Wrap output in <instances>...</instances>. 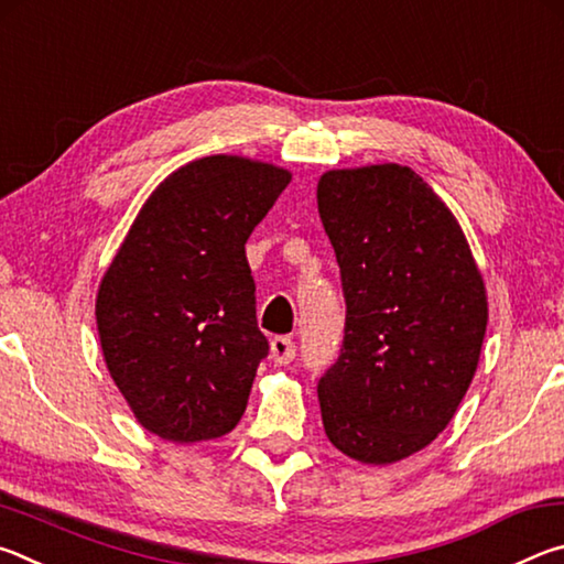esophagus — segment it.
I'll return each mask as SVG.
<instances>
[{
    "label": "esophagus",
    "instance_id": "esophagus-1",
    "mask_svg": "<svg viewBox=\"0 0 564 564\" xmlns=\"http://www.w3.org/2000/svg\"><path fill=\"white\" fill-rule=\"evenodd\" d=\"M295 358V343L289 336H275L271 340V360L275 366H285Z\"/></svg>",
    "mask_w": 564,
    "mask_h": 564
}]
</instances>
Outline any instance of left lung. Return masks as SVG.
<instances>
[{"label":"left lung","mask_w":564,"mask_h":564,"mask_svg":"<svg viewBox=\"0 0 564 564\" xmlns=\"http://www.w3.org/2000/svg\"><path fill=\"white\" fill-rule=\"evenodd\" d=\"M316 196L346 295L323 427L350 460L393 465L431 445L470 388L488 291L455 214L413 169H330Z\"/></svg>","instance_id":"obj_1"}]
</instances>
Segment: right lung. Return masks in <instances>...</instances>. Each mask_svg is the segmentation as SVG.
Segmentation results:
<instances>
[{
	"label": "right lung",
	"instance_id": "add662e5",
	"mask_svg": "<svg viewBox=\"0 0 564 564\" xmlns=\"http://www.w3.org/2000/svg\"><path fill=\"white\" fill-rule=\"evenodd\" d=\"M289 184L283 166L214 154L171 171L139 208L94 313L109 376L144 431L188 445L241 420L269 352L246 241Z\"/></svg>",
	"mask_w": 564,
	"mask_h": 564
}]
</instances>
